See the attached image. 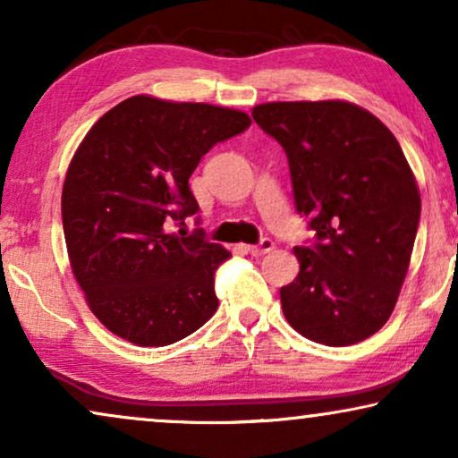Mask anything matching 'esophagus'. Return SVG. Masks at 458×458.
I'll use <instances>...</instances> for the list:
<instances>
[{
  "label": "esophagus",
  "instance_id": "obj_1",
  "mask_svg": "<svg viewBox=\"0 0 458 458\" xmlns=\"http://www.w3.org/2000/svg\"><path fill=\"white\" fill-rule=\"evenodd\" d=\"M271 250H275V242L273 240H262L260 243H256V246H246V252L252 254V256H262V254H268Z\"/></svg>",
  "mask_w": 458,
  "mask_h": 458
}]
</instances>
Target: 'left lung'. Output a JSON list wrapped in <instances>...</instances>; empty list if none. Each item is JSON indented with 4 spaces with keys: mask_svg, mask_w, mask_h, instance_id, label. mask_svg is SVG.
<instances>
[{
    "mask_svg": "<svg viewBox=\"0 0 458 458\" xmlns=\"http://www.w3.org/2000/svg\"><path fill=\"white\" fill-rule=\"evenodd\" d=\"M252 116L284 146L296 208L317 233L293 248L300 273L279 292L287 323L325 346L367 340L396 306L421 215L403 148L346 99L267 102Z\"/></svg>",
    "mask_w": 458,
    "mask_h": 458,
    "instance_id": "8db88e82",
    "label": "left lung"
}]
</instances>
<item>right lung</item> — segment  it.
Returning <instances> with one entry per match:
<instances>
[{"label": "right lung", "instance_id": "add662e5", "mask_svg": "<svg viewBox=\"0 0 458 458\" xmlns=\"http://www.w3.org/2000/svg\"><path fill=\"white\" fill-rule=\"evenodd\" d=\"M242 110L133 96L79 143L62 187L74 279L98 321L135 346H168L216 312L221 243L168 231L198 212L199 158L250 127Z\"/></svg>", "mask_w": 458, "mask_h": 458}]
</instances>
